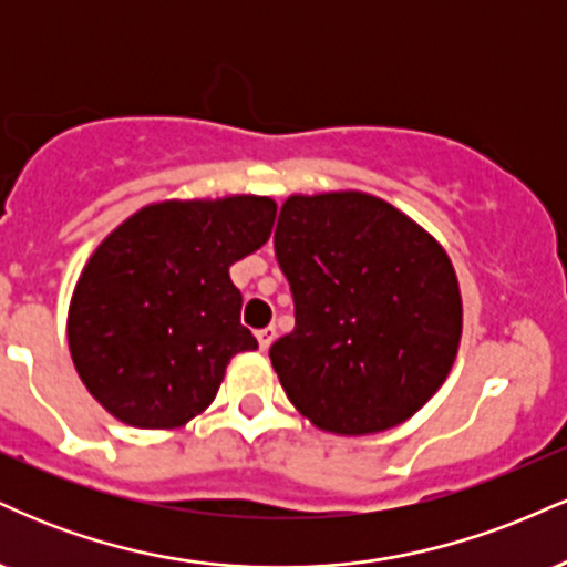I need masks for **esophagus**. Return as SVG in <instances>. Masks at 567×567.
<instances>
[{"label":"esophagus","mask_w":567,"mask_h":567,"mask_svg":"<svg viewBox=\"0 0 567 567\" xmlns=\"http://www.w3.org/2000/svg\"><path fill=\"white\" fill-rule=\"evenodd\" d=\"M275 336H277V330H275V328H271V324H269V328L258 330V333H256V338H258V343H261V351H266V349H269V347H271V341H275Z\"/></svg>","instance_id":"obj_1"}]
</instances>
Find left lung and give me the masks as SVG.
<instances>
[{"instance_id": "8db88e82", "label": "left lung", "mask_w": 567, "mask_h": 567, "mask_svg": "<svg viewBox=\"0 0 567 567\" xmlns=\"http://www.w3.org/2000/svg\"><path fill=\"white\" fill-rule=\"evenodd\" d=\"M296 328L269 349L296 410L341 437L386 432L432 400L464 306L445 247L365 192L290 194L275 231Z\"/></svg>"}]
</instances>
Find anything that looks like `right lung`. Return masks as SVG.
I'll use <instances>...</instances> for the list:
<instances>
[{
    "label": "right lung",
    "instance_id": "right-lung-1",
    "mask_svg": "<svg viewBox=\"0 0 567 567\" xmlns=\"http://www.w3.org/2000/svg\"><path fill=\"white\" fill-rule=\"evenodd\" d=\"M277 202L256 194L141 207L95 247L69 303V351L122 424L178 429L216 400L226 365L258 349L229 266L266 245Z\"/></svg>",
    "mask_w": 567,
    "mask_h": 567
}]
</instances>
